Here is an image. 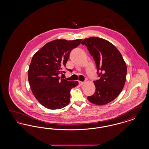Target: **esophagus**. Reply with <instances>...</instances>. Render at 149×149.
Returning a JSON list of instances; mask_svg holds the SVG:
<instances>
[{"instance_id": "1", "label": "esophagus", "mask_w": 149, "mask_h": 149, "mask_svg": "<svg viewBox=\"0 0 149 149\" xmlns=\"http://www.w3.org/2000/svg\"><path fill=\"white\" fill-rule=\"evenodd\" d=\"M79 85H80V86H82V85L84 84V83L82 82V81H79Z\"/></svg>"}]
</instances>
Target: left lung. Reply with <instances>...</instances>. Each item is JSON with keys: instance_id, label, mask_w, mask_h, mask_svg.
<instances>
[{"instance_id": "obj_1", "label": "left lung", "mask_w": 149, "mask_h": 149, "mask_svg": "<svg viewBox=\"0 0 149 149\" xmlns=\"http://www.w3.org/2000/svg\"><path fill=\"white\" fill-rule=\"evenodd\" d=\"M95 63L99 79L94 81L95 92L88 99L97 105L112 102L120 94L126 82L127 66L120 52L104 39L92 37L81 42Z\"/></svg>"}]
</instances>
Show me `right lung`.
Wrapping results in <instances>:
<instances>
[{
    "label": "right lung",
    "instance_id": "right-lung-1",
    "mask_svg": "<svg viewBox=\"0 0 149 149\" xmlns=\"http://www.w3.org/2000/svg\"><path fill=\"white\" fill-rule=\"evenodd\" d=\"M81 39L55 40L47 43L32 57L28 71L31 91L37 100L50 109H61L70 101V91L78 81H70L59 77L64 72L71 50Z\"/></svg>",
    "mask_w": 149,
    "mask_h": 149
}]
</instances>
